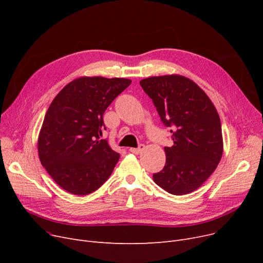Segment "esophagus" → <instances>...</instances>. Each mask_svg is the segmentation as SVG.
<instances>
[{
    "mask_svg": "<svg viewBox=\"0 0 263 263\" xmlns=\"http://www.w3.org/2000/svg\"><path fill=\"white\" fill-rule=\"evenodd\" d=\"M145 149V146L144 145H141L139 148H130V151L132 154H135V155H140L142 151Z\"/></svg>",
    "mask_w": 263,
    "mask_h": 263,
    "instance_id": "1",
    "label": "esophagus"
}]
</instances>
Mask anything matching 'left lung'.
<instances>
[{
    "label": "left lung",
    "mask_w": 263,
    "mask_h": 263,
    "mask_svg": "<svg viewBox=\"0 0 263 263\" xmlns=\"http://www.w3.org/2000/svg\"><path fill=\"white\" fill-rule=\"evenodd\" d=\"M140 84L166 127L174 145L165 147L166 163L154 181L173 195L201 186L223 156L222 124L217 110L194 81L180 74L150 77Z\"/></svg>",
    "instance_id": "8db88e82"
}]
</instances>
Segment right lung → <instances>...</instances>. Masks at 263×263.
Returning a JSON list of instances; mask_svg holds the SVG:
<instances>
[{
	"instance_id": "1",
	"label": "right lung",
	"mask_w": 263,
	"mask_h": 263,
	"mask_svg": "<svg viewBox=\"0 0 263 263\" xmlns=\"http://www.w3.org/2000/svg\"><path fill=\"white\" fill-rule=\"evenodd\" d=\"M130 84L131 80L123 78L81 77L53 99L37 148L41 165L63 190L87 195L112 174L120 156L100 140L103 114Z\"/></svg>"
}]
</instances>
